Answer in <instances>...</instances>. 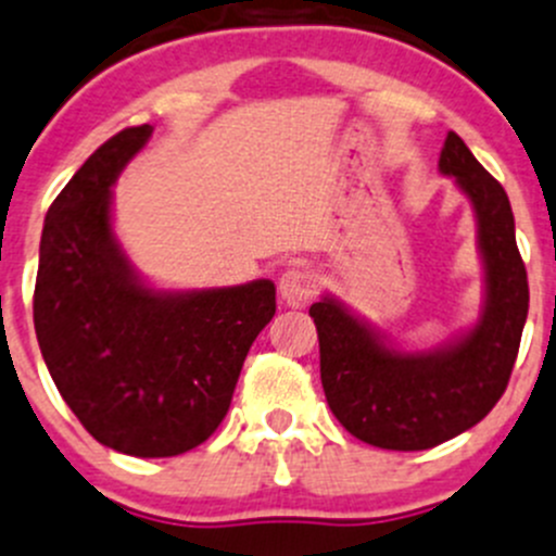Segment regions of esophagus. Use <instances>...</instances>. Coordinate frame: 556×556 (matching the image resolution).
Instances as JSON below:
<instances>
[{
  "instance_id": "esophagus-1",
  "label": "esophagus",
  "mask_w": 556,
  "mask_h": 556,
  "mask_svg": "<svg viewBox=\"0 0 556 556\" xmlns=\"http://www.w3.org/2000/svg\"><path fill=\"white\" fill-rule=\"evenodd\" d=\"M278 294H281V300L289 308H303V305H308L316 294L314 273L305 267H289L281 275V281H278Z\"/></svg>"
}]
</instances>
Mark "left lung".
Listing matches in <instances>:
<instances>
[{
    "label": "left lung",
    "instance_id": "8db88e82",
    "mask_svg": "<svg viewBox=\"0 0 556 556\" xmlns=\"http://www.w3.org/2000/svg\"><path fill=\"white\" fill-rule=\"evenodd\" d=\"M440 172L456 177L478 218L485 269L478 325L433 352H401L336 298L308 311L332 415L352 437L384 451H428L483 420L505 393L530 308L505 188L456 134H447Z\"/></svg>",
    "mask_w": 556,
    "mask_h": 556
}]
</instances>
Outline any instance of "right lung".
Masks as SVG:
<instances>
[{
    "instance_id": "1",
    "label": "right lung",
    "mask_w": 556,
    "mask_h": 556,
    "mask_svg": "<svg viewBox=\"0 0 556 556\" xmlns=\"http://www.w3.org/2000/svg\"><path fill=\"white\" fill-rule=\"evenodd\" d=\"M152 125L87 157L49 207L35 332L56 390L100 445L139 458L193 451L226 417L248 349L275 314V283L157 292L111 229V185Z\"/></svg>"
}]
</instances>
